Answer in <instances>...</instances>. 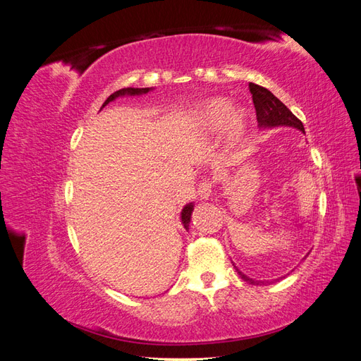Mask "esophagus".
I'll use <instances>...</instances> for the list:
<instances>
[{
	"mask_svg": "<svg viewBox=\"0 0 361 361\" xmlns=\"http://www.w3.org/2000/svg\"><path fill=\"white\" fill-rule=\"evenodd\" d=\"M214 190V180L209 178H203L199 183V195L202 199H209Z\"/></svg>",
	"mask_w": 361,
	"mask_h": 361,
	"instance_id": "1",
	"label": "esophagus"
}]
</instances>
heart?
Instances as JSON below:
<instances>
[{
    "mask_svg": "<svg viewBox=\"0 0 361 361\" xmlns=\"http://www.w3.org/2000/svg\"><path fill=\"white\" fill-rule=\"evenodd\" d=\"M199 114L202 125L211 130L221 129L228 120V129H231L232 135H238L241 133L245 123L244 114L241 111L231 113V104L224 99H215L207 102L202 106Z\"/></svg>",
    "mask_w": 361,
    "mask_h": 361,
    "instance_id": "heart-1",
    "label": "heart"
}]
</instances>
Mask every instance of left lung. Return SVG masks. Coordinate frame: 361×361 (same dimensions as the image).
Masks as SVG:
<instances>
[{
	"label": "left lung",
	"mask_w": 361,
	"mask_h": 361,
	"mask_svg": "<svg viewBox=\"0 0 361 361\" xmlns=\"http://www.w3.org/2000/svg\"><path fill=\"white\" fill-rule=\"evenodd\" d=\"M248 89L253 97L257 123L260 128H274V126H293L304 133V126L298 117H295L289 108L283 104L280 99L272 94L268 89L262 85H257L255 82L248 84ZM238 274L241 276L243 280L251 283V285H259V281H255L253 279H248L244 276L241 271L236 269Z\"/></svg>",
	"instance_id": "1"
}]
</instances>
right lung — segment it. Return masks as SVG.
I'll list each match as a JSON object with an SVG mask.
<instances>
[{"label": "right lung", "mask_w": 361, "mask_h": 361, "mask_svg": "<svg viewBox=\"0 0 361 361\" xmlns=\"http://www.w3.org/2000/svg\"><path fill=\"white\" fill-rule=\"evenodd\" d=\"M150 89L149 87H146V89H134V87H126V89H120V90H117V92H114L113 94H110L106 97V101L104 102V105H102V108L106 105V104H110L111 101H114L116 97H118V96H125V94H129V96H135V94H143V93H147ZM192 203H190V204H187L182 209V215H180V218H182V224H183V227L187 228L188 231V226H190V221H191V214H192Z\"/></svg>", "instance_id": "obj_1"}]
</instances>
